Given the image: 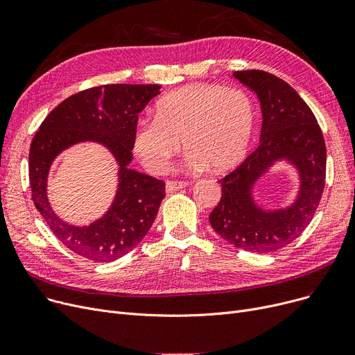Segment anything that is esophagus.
Wrapping results in <instances>:
<instances>
[{
  "instance_id": "34e87169",
  "label": "esophagus",
  "mask_w": 355,
  "mask_h": 355,
  "mask_svg": "<svg viewBox=\"0 0 355 355\" xmlns=\"http://www.w3.org/2000/svg\"><path fill=\"white\" fill-rule=\"evenodd\" d=\"M189 185V182H184V181H166L165 182V191L166 193H173L181 189H185Z\"/></svg>"
}]
</instances>
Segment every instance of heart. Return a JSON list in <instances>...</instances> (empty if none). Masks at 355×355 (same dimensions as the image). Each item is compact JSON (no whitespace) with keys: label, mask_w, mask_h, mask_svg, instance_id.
I'll use <instances>...</instances> for the list:
<instances>
[{"label":"heart","mask_w":355,"mask_h":355,"mask_svg":"<svg viewBox=\"0 0 355 355\" xmlns=\"http://www.w3.org/2000/svg\"><path fill=\"white\" fill-rule=\"evenodd\" d=\"M252 98L241 89L190 83L164 95L155 118L138 121L132 146L148 171L162 173L181 151L196 170L227 173L245 159L254 134Z\"/></svg>","instance_id":"b5f03b06"}]
</instances>
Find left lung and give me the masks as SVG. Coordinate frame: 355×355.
Instances as JSON below:
<instances>
[{"label":"left lung","mask_w":355,"mask_h":355,"mask_svg":"<svg viewBox=\"0 0 355 355\" xmlns=\"http://www.w3.org/2000/svg\"><path fill=\"white\" fill-rule=\"evenodd\" d=\"M230 78L259 99L260 145L218 181L221 200L209 220L234 248L269 253L292 243L312 220L325 185V141L312 110L285 80L263 70L234 71ZM279 163L293 168L298 187L289 203L266 207L258 200L257 187Z\"/></svg>","instance_id":"8db88e82"}]
</instances>
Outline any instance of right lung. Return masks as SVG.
Listing matches in <instances>:
<instances>
[{
  "mask_svg": "<svg viewBox=\"0 0 355 355\" xmlns=\"http://www.w3.org/2000/svg\"><path fill=\"white\" fill-rule=\"evenodd\" d=\"M159 85H103L64 99L46 116L28 155L31 197L47 226L71 252L98 263L137 248L151 229L165 197L162 181L129 168L138 114L159 95ZM102 144L119 166V185L108 210L90 225L76 227L51 209L46 184L51 165L79 143Z\"/></svg>",
  "mask_w": 355,
  "mask_h": 355,
  "instance_id": "right-lung-1",
  "label": "right lung"
}]
</instances>
